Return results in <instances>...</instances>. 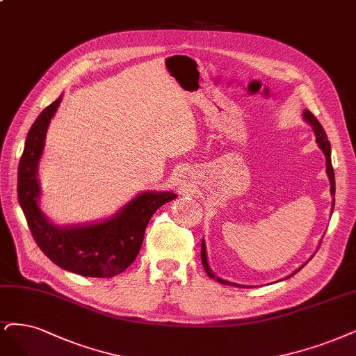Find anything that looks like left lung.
<instances>
[{
	"label": "left lung",
	"instance_id": "obj_1",
	"mask_svg": "<svg viewBox=\"0 0 356 356\" xmlns=\"http://www.w3.org/2000/svg\"><path fill=\"white\" fill-rule=\"evenodd\" d=\"M303 118H305L306 122H309L311 127L314 128L315 137H316V143H318V145H320V149L323 150V153L325 154L327 175H328V179H330V186H332V187H330V190H332V195H334L336 184H334V170H333V165H332V147H330V141H328V138H327V134H325L324 128L321 127L320 122H318V119L309 112V110H305V112H303ZM332 209H334V199H333V207H332ZM200 256H202L203 268H204V271H206L207 275H209V277L213 278V280H216L218 283H220V284H231V286H237V287H238V284H232V283H229V281H225V280L219 278V277H216V275L213 274V271L209 268V264H207L206 246H204V241H203V240H202V252H200ZM299 269H300V268H299ZM299 269H298V271H299ZM298 271H296V273H298ZM296 273H293V274H296ZM241 287H244V286H241Z\"/></svg>",
	"mask_w": 356,
	"mask_h": 356
}]
</instances>
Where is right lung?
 <instances>
[{
    "label": "right lung",
    "mask_w": 356,
    "mask_h": 356,
    "mask_svg": "<svg viewBox=\"0 0 356 356\" xmlns=\"http://www.w3.org/2000/svg\"><path fill=\"white\" fill-rule=\"evenodd\" d=\"M61 102V95L47 106L31 127L17 169L19 203L29 229L47 257L66 271L82 277H115L136 261L147 224L162 204L177 194L145 191L102 222L57 227L42 213L38 204L40 184L36 178L44 149L45 132Z\"/></svg>",
    "instance_id": "add662e5"
}]
</instances>
